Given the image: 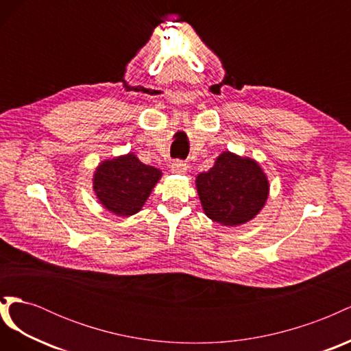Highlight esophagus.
<instances>
[{"label": "esophagus", "instance_id": "obj_1", "mask_svg": "<svg viewBox=\"0 0 351 351\" xmlns=\"http://www.w3.org/2000/svg\"><path fill=\"white\" fill-rule=\"evenodd\" d=\"M187 168H189V165L184 161H178L177 159V161H174L171 165V171L174 174H186Z\"/></svg>", "mask_w": 351, "mask_h": 351}]
</instances>
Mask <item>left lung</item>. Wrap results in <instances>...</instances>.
<instances>
[{"label": "left lung", "mask_w": 351, "mask_h": 351, "mask_svg": "<svg viewBox=\"0 0 351 351\" xmlns=\"http://www.w3.org/2000/svg\"><path fill=\"white\" fill-rule=\"evenodd\" d=\"M196 189L208 218L226 227L246 224L267 204L269 182L252 158L222 152L209 171L196 177Z\"/></svg>", "instance_id": "8db88e82"}]
</instances>
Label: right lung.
Returning <instances> with one entry per match:
<instances>
[{
  "label": "right lung",
  "instance_id": "obj_1",
  "mask_svg": "<svg viewBox=\"0 0 351 351\" xmlns=\"http://www.w3.org/2000/svg\"><path fill=\"white\" fill-rule=\"evenodd\" d=\"M162 171L139 161L134 154L102 161L93 174V192L99 204L117 217L139 212L161 180Z\"/></svg>",
  "mask_w": 351,
  "mask_h": 351
}]
</instances>
